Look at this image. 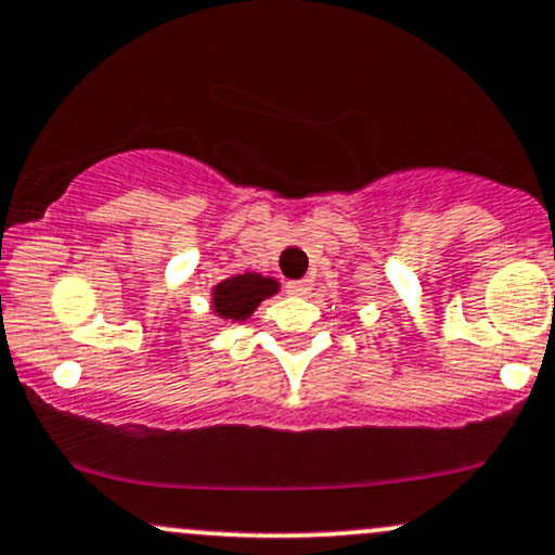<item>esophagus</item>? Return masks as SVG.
<instances>
[{
	"label": "esophagus",
	"instance_id": "1",
	"mask_svg": "<svg viewBox=\"0 0 555 555\" xmlns=\"http://www.w3.org/2000/svg\"><path fill=\"white\" fill-rule=\"evenodd\" d=\"M308 289H310V284L306 282V279H300V282H289V284H287V295H292V297L308 295Z\"/></svg>",
	"mask_w": 555,
	"mask_h": 555
}]
</instances>
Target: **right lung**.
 <instances>
[{"label": "right lung", "mask_w": 555, "mask_h": 555, "mask_svg": "<svg viewBox=\"0 0 555 555\" xmlns=\"http://www.w3.org/2000/svg\"><path fill=\"white\" fill-rule=\"evenodd\" d=\"M279 292V282L263 273H236L210 292V308L223 321H247L258 306Z\"/></svg>", "instance_id": "1"}]
</instances>
